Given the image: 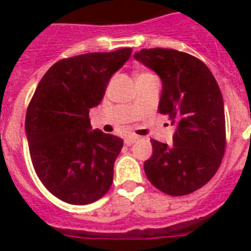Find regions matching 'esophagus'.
Here are the masks:
<instances>
[{"label":"esophagus","mask_w":251,"mask_h":251,"mask_svg":"<svg viewBox=\"0 0 251 251\" xmlns=\"http://www.w3.org/2000/svg\"><path fill=\"white\" fill-rule=\"evenodd\" d=\"M138 141V137H135V135H130V137H126L125 138V143L127 146H130V145H134V143H135V142Z\"/></svg>","instance_id":"esophagus-1"}]
</instances>
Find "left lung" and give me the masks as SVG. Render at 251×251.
I'll return each instance as SVG.
<instances>
[{
  "label": "left lung",
  "instance_id": "left-lung-1",
  "mask_svg": "<svg viewBox=\"0 0 251 251\" xmlns=\"http://www.w3.org/2000/svg\"><path fill=\"white\" fill-rule=\"evenodd\" d=\"M134 58L160 76L157 109L176 126L173 145L151 139L146 176L165 194H190L214 177L226 151L224 102L218 82L202 61L175 49H142Z\"/></svg>",
  "mask_w": 251,
  "mask_h": 251
}]
</instances>
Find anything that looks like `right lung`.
<instances>
[{"label":"right lung","instance_id":"obj_1","mask_svg":"<svg viewBox=\"0 0 251 251\" xmlns=\"http://www.w3.org/2000/svg\"><path fill=\"white\" fill-rule=\"evenodd\" d=\"M131 48L65 58L45 73L25 114V137L37 177L70 204H88L109 190L121 138L92 130L90 109L101 102Z\"/></svg>","mask_w":251,"mask_h":251}]
</instances>
